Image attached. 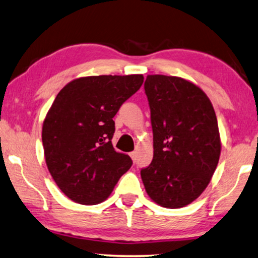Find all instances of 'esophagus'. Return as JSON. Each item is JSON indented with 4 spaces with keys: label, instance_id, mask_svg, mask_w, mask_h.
Wrapping results in <instances>:
<instances>
[{
    "label": "esophagus",
    "instance_id": "obj_1",
    "mask_svg": "<svg viewBox=\"0 0 258 258\" xmlns=\"http://www.w3.org/2000/svg\"><path fill=\"white\" fill-rule=\"evenodd\" d=\"M130 155H131V158H132V160H133V161L136 160V159H137V152H131Z\"/></svg>",
    "mask_w": 258,
    "mask_h": 258
}]
</instances>
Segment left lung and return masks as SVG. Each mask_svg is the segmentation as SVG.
Wrapping results in <instances>:
<instances>
[{
    "label": "left lung",
    "mask_w": 258,
    "mask_h": 258,
    "mask_svg": "<svg viewBox=\"0 0 258 258\" xmlns=\"http://www.w3.org/2000/svg\"><path fill=\"white\" fill-rule=\"evenodd\" d=\"M153 130V160L141 169L148 197L165 208H181L200 197L221 154L215 111L189 81L148 75L145 82Z\"/></svg>",
    "instance_id": "left-lung-1"
}]
</instances>
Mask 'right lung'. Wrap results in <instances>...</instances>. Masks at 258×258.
<instances>
[{
	"label": "right lung",
	"instance_id": "add662e5",
	"mask_svg": "<svg viewBox=\"0 0 258 258\" xmlns=\"http://www.w3.org/2000/svg\"><path fill=\"white\" fill-rule=\"evenodd\" d=\"M144 83L143 75L90 76L60 90L43 121L45 162L58 188L81 205L110 197L132 166L112 146L113 117Z\"/></svg>",
	"mask_w": 258,
	"mask_h": 258
}]
</instances>
